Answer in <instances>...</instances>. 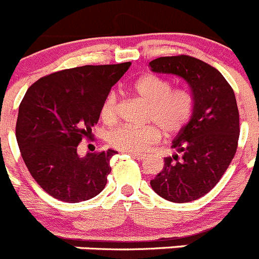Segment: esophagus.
<instances>
[{
    "mask_svg": "<svg viewBox=\"0 0 259 259\" xmlns=\"http://www.w3.org/2000/svg\"><path fill=\"white\" fill-rule=\"evenodd\" d=\"M130 156H132L133 158L138 159V161H143V159L146 158V156H144V154H139V153H130Z\"/></svg>",
    "mask_w": 259,
    "mask_h": 259,
    "instance_id": "esophagus-1",
    "label": "esophagus"
}]
</instances>
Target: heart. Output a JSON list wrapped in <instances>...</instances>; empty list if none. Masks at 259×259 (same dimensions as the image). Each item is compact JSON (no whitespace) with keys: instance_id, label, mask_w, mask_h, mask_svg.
Wrapping results in <instances>:
<instances>
[{"instance_id":"1","label":"heart","mask_w":259,"mask_h":259,"mask_svg":"<svg viewBox=\"0 0 259 259\" xmlns=\"http://www.w3.org/2000/svg\"><path fill=\"white\" fill-rule=\"evenodd\" d=\"M132 89L148 105L147 121L154 122L165 134L172 135L187 126L194 111V97L185 88L172 89L170 80L158 75L147 74L134 81ZM101 118L111 124L116 120V97L110 94L101 107ZM154 125L117 127L110 134L113 148L127 153H142L159 139Z\"/></svg>"}]
</instances>
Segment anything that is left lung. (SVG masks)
I'll list each match as a JSON object with an SVG mask.
<instances>
[{"label": "left lung", "instance_id": "obj_1", "mask_svg": "<svg viewBox=\"0 0 259 259\" xmlns=\"http://www.w3.org/2000/svg\"><path fill=\"white\" fill-rule=\"evenodd\" d=\"M149 67L184 79L194 97L192 118L172 141L176 153L165 157L151 187L170 202H192L212 190L235 156L240 133L235 94L219 70L194 57H159Z\"/></svg>", "mask_w": 259, "mask_h": 259}]
</instances>
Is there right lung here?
<instances>
[{"label":"right lung","mask_w":259,"mask_h":259,"mask_svg":"<svg viewBox=\"0 0 259 259\" xmlns=\"http://www.w3.org/2000/svg\"><path fill=\"white\" fill-rule=\"evenodd\" d=\"M85 65L40 78L19 106L16 141L29 172L45 192L62 202L78 203L100 194L111 172L113 149L78 154L92 134L110 89L129 69Z\"/></svg>","instance_id":"add662e5"}]
</instances>
